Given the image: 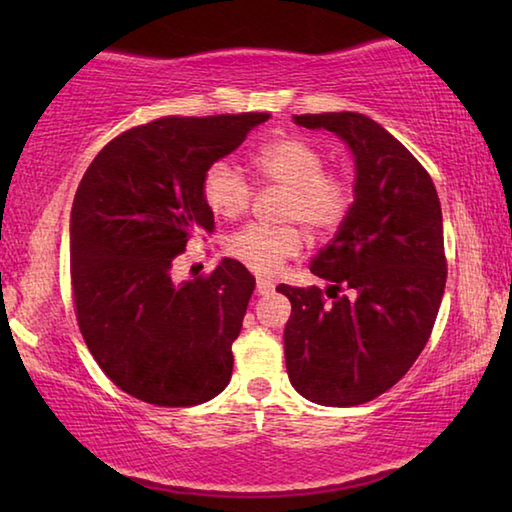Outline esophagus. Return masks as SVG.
<instances>
[{
  "instance_id": "esophagus-1",
  "label": "esophagus",
  "mask_w": 512,
  "mask_h": 512,
  "mask_svg": "<svg viewBox=\"0 0 512 512\" xmlns=\"http://www.w3.org/2000/svg\"><path fill=\"white\" fill-rule=\"evenodd\" d=\"M255 282H257V293H259V296H268V293L273 291V284L268 282V280H264V277H257Z\"/></svg>"
}]
</instances>
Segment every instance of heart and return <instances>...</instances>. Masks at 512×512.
Masks as SVG:
<instances>
[{
    "label": "heart",
    "instance_id": "heart-1",
    "mask_svg": "<svg viewBox=\"0 0 512 512\" xmlns=\"http://www.w3.org/2000/svg\"><path fill=\"white\" fill-rule=\"evenodd\" d=\"M257 173L266 183L284 189L280 219L287 223H250L225 239V253L253 273L273 275L296 257L305 232L327 237L341 228L352 212L354 189L350 180L327 171V160L302 137H277L255 153ZM201 194L210 212L225 221H237L253 203V183L228 160H216L205 169Z\"/></svg>",
    "mask_w": 512,
    "mask_h": 512
}]
</instances>
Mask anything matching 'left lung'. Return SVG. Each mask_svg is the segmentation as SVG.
I'll use <instances>...</instances> for the list:
<instances>
[{
  "instance_id": "8db88e82",
  "label": "left lung",
  "mask_w": 512,
  "mask_h": 512,
  "mask_svg": "<svg viewBox=\"0 0 512 512\" xmlns=\"http://www.w3.org/2000/svg\"><path fill=\"white\" fill-rule=\"evenodd\" d=\"M293 119L348 142L357 183L350 216L309 264L329 287H277L291 302L287 372L311 402L366 404L429 341L447 280L443 212L427 169L377 121L359 112Z\"/></svg>"
}]
</instances>
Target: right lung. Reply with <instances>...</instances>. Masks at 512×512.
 Instances as JSON below:
<instances>
[{"instance_id":"add662e5","label":"right lung","mask_w":512,"mask_h":512,"mask_svg":"<svg viewBox=\"0 0 512 512\" xmlns=\"http://www.w3.org/2000/svg\"><path fill=\"white\" fill-rule=\"evenodd\" d=\"M268 112L160 117L110 140L85 171L69 223L74 311L94 361L121 391L155 406H196L232 377L255 277L225 257L176 282L187 241L212 235L205 169Z\"/></svg>"}]
</instances>
